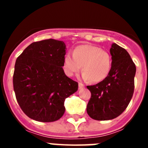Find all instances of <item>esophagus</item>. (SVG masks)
<instances>
[{
	"label": "esophagus",
	"mask_w": 148,
	"mask_h": 148,
	"mask_svg": "<svg viewBox=\"0 0 148 148\" xmlns=\"http://www.w3.org/2000/svg\"><path fill=\"white\" fill-rule=\"evenodd\" d=\"M78 87H79V89H82L84 87V85L82 83H80V82H79V83H78Z\"/></svg>",
	"instance_id": "obj_1"
}]
</instances>
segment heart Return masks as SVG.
Masks as SVG:
<instances>
[{
  "label": "heart",
  "instance_id": "b5f03b06",
  "mask_svg": "<svg viewBox=\"0 0 148 148\" xmlns=\"http://www.w3.org/2000/svg\"><path fill=\"white\" fill-rule=\"evenodd\" d=\"M82 66L84 79L99 83L109 75L112 58L107 51L99 47L88 44L78 46L73 51V56L65 55L64 69L68 76H73L80 71Z\"/></svg>",
  "mask_w": 148,
  "mask_h": 148
}]
</instances>
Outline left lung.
<instances>
[{
  "instance_id": "left-lung-1",
  "label": "left lung",
  "mask_w": 148,
  "mask_h": 148,
  "mask_svg": "<svg viewBox=\"0 0 148 148\" xmlns=\"http://www.w3.org/2000/svg\"><path fill=\"white\" fill-rule=\"evenodd\" d=\"M112 68L108 78L95 85L87 86L91 98L87 114L98 121L118 117L125 110L134 92L135 64L129 53L116 44L110 48Z\"/></svg>"
}]
</instances>
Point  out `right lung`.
Segmentation results:
<instances>
[{"mask_svg":"<svg viewBox=\"0 0 148 148\" xmlns=\"http://www.w3.org/2000/svg\"><path fill=\"white\" fill-rule=\"evenodd\" d=\"M66 46L47 39L29 45L18 56L13 87L23 112L41 122L58 120L64 113V101L78 90V82L65 75L62 66Z\"/></svg>","mask_w":148,"mask_h":148,"instance_id":"right-lung-1","label":"right lung"}]
</instances>
